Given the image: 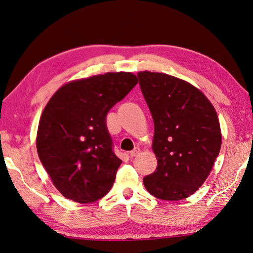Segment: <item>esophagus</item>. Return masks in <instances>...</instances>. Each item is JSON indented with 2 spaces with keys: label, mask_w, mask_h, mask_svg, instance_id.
<instances>
[{
  "label": "esophagus",
  "mask_w": 253,
  "mask_h": 253,
  "mask_svg": "<svg viewBox=\"0 0 253 253\" xmlns=\"http://www.w3.org/2000/svg\"><path fill=\"white\" fill-rule=\"evenodd\" d=\"M139 152H141V148H139V147H135L133 151H130V153H129L130 158H134V156H137V155L139 154Z\"/></svg>",
  "instance_id": "1"
}]
</instances>
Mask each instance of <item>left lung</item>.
I'll list each match as a JSON object with an SVG mask.
<instances>
[{"label":"left lung","instance_id":"obj_1","mask_svg":"<svg viewBox=\"0 0 253 253\" xmlns=\"http://www.w3.org/2000/svg\"><path fill=\"white\" fill-rule=\"evenodd\" d=\"M137 75L154 122L152 150L158 160L144 186L163 200L189 197L210 175L222 145L215 108L184 80L148 71Z\"/></svg>","mask_w":253,"mask_h":253}]
</instances>
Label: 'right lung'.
<instances>
[{
	"instance_id": "right-lung-1",
	"label": "right lung",
	"mask_w": 253,
	"mask_h": 253,
	"mask_svg": "<svg viewBox=\"0 0 253 253\" xmlns=\"http://www.w3.org/2000/svg\"><path fill=\"white\" fill-rule=\"evenodd\" d=\"M137 82L129 72H108L65 83L47 102L36 145L65 198L92 203L111 189L122 160L112 152L106 116Z\"/></svg>"
}]
</instances>
